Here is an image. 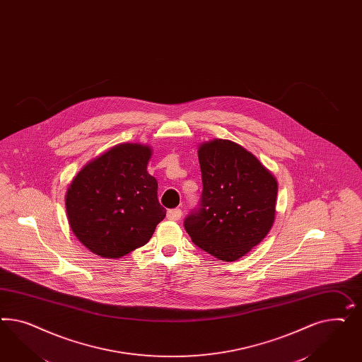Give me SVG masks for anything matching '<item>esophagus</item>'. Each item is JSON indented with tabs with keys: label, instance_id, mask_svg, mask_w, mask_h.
<instances>
[{
	"label": "esophagus",
	"instance_id": "esophagus-1",
	"mask_svg": "<svg viewBox=\"0 0 362 362\" xmlns=\"http://www.w3.org/2000/svg\"><path fill=\"white\" fill-rule=\"evenodd\" d=\"M181 216H182L181 209H172V210H168V213H166V218L169 221H178Z\"/></svg>",
	"mask_w": 362,
	"mask_h": 362
}]
</instances>
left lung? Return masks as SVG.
<instances>
[{"instance_id": "obj_1", "label": "left lung", "mask_w": 362, "mask_h": 362, "mask_svg": "<svg viewBox=\"0 0 362 362\" xmlns=\"http://www.w3.org/2000/svg\"><path fill=\"white\" fill-rule=\"evenodd\" d=\"M198 160L202 194L184 228L213 257L237 260L269 234L278 182L255 156L228 140L201 145Z\"/></svg>"}]
</instances>
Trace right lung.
I'll return each instance as SVG.
<instances>
[{"label": "right lung", "mask_w": 362, "mask_h": 362, "mask_svg": "<svg viewBox=\"0 0 362 362\" xmlns=\"http://www.w3.org/2000/svg\"><path fill=\"white\" fill-rule=\"evenodd\" d=\"M151 155L144 145H117L74 178L66 194L69 223L90 251L122 258L148 243L165 218L157 181L146 172Z\"/></svg>", "instance_id": "add662e5"}]
</instances>
